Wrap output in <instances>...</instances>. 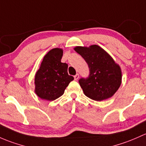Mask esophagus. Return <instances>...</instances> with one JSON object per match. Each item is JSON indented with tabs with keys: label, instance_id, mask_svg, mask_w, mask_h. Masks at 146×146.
<instances>
[{
	"label": "esophagus",
	"instance_id": "obj_1",
	"mask_svg": "<svg viewBox=\"0 0 146 146\" xmlns=\"http://www.w3.org/2000/svg\"><path fill=\"white\" fill-rule=\"evenodd\" d=\"M78 78H79V74H78V73H77V74H76V76H74V80H77Z\"/></svg>",
	"mask_w": 146,
	"mask_h": 146
}]
</instances>
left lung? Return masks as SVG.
<instances>
[{"label": "left lung", "mask_w": 146, "mask_h": 146, "mask_svg": "<svg viewBox=\"0 0 146 146\" xmlns=\"http://www.w3.org/2000/svg\"><path fill=\"white\" fill-rule=\"evenodd\" d=\"M75 50L85 59L90 70L88 77L79 80L85 96L97 101L111 97L122 82V73L119 66L98 45L76 47Z\"/></svg>", "instance_id": "8db88e82"}]
</instances>
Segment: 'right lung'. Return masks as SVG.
I'll return each mask as SVG.
<instances>
[{
  "mask_svg": "<svg viewBox=\"0 0 146 146\" xmlns=\"http://www.w3.org/2000/svg\"><path fill=\"white\" fill-rule=\"evenodd\" d=\"M63 50L54 48L44 56L35 77L36 94L40 98L54 101L60 97L74 78L68 74V64L61 62Z\"/></svg>",
  "mask_w": 146,
  "mask_h": 146,
  "instance_id": "obj_1",
  "label": "right lung"
}]
</instances>
